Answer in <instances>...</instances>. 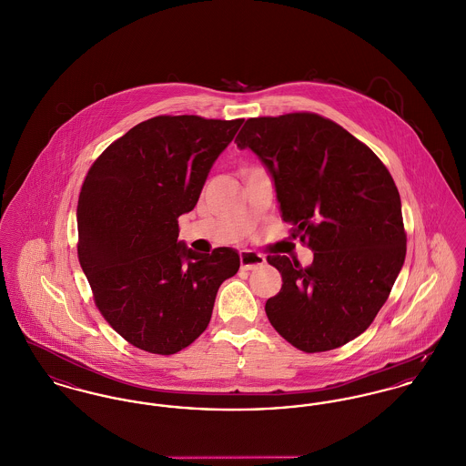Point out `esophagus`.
Wrapping results in <instances>:
<instances>
[{
    "instance_id": "obj_1",
    "label": "esophagus",
    "mask_w": 466,
    "mask_h": 466,
    "mask_svg": "<svg viewBox=\"0 0 466 466\" xmlns=\"http://www.w3.org/2000/svg\"><path fill=\"white\" fill-rule=\"evenodd\" d=\"M239 258H241V268L247 269V271L258 269L266 264V258L260 253H255V251H249V249H243L239 253Z\"/></svg>"
}]
</instances>
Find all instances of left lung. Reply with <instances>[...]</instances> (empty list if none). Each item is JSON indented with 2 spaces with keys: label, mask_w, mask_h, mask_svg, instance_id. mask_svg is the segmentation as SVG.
<instances>
[{
  "label": "left lung",
  "mask_w": 466,
  "mask_h": 466,
  "mask_svg": "<svg viewBox=\"0 0 466 466\" xmlns=\"http://www.w3.org/2000/svg\"><path fill=\"white\" fill-rule=\"evenodd\" d=\"M271 174L281 218L313 251L309 268L269 255L283 279L266 313L302 352H326L364 332L403 268L398 188L360 140L311 112L251 117L236 137Z\"/></svg>",
  "instance_id": "1"
}]
</instances>
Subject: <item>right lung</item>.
<instances>
[{
  "label": "right lung",
  "instance_id": "add662e5",
  "mask_svg": "<svg viewBox=\"0 0 466 466\" xmlns=\"http://www.w3.org/2000/svg\"><path fill=\"white\" fill-rule=\"evenodd\" d=\"M243 119L157 116L91 165L77 204L79 262L112 329L140 350L170 356L208 328L239 253H197L179 241L209 170Z\"/></svg>",
  "mask_w": 466,
  "mask_h": 466
}]
</instances>
